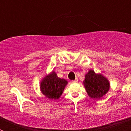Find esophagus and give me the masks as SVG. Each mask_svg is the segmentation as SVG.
Returning a JSON list of instances; mask_svg holds the SVG:
<instances>
[{"label":"esophagus","mask_w":131,"mask_h":131,"mask_svg":"<svg viewBox=\"0 0 131 131\" xmlns=\"http://www.w3.org/2000/svg\"><path fill=\"white\" fill-rule=\"evenodd\" d=\"M77 81H78V79L76 78L74 80V81H71V82H72V83H77Z\"/></svg>","instance_id":"obj_1"}]
</instances>
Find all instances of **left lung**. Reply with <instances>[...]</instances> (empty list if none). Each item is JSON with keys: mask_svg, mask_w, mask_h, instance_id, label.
I'll list each match as a JSON object with an SVG mask.
<instances>
[{"mask_svg": "<svg viewBox=\"0 0 131 131\" xmlns=\"http://www.w3.org/2000/svg\"><path fill=\"white\" fill-rule=\"evenodd\" d=\"M83 84L88 95L93 99H100L110 89V82L102 74L89 70L85 75Z\"/></svg>", "mask_w": 131, "mask_h": 131, "instance_id": "8db88e82", "label": "left lung"}]
</instances>
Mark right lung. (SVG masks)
<instances>
[{
    "label": "right lung",
    "mask_w": 131,
    "mask_h": 131,
    "mask_svg": "<svg viewBox=\"0 0 131 131\" xmlns=\"http://www.w3.org/2000/svg\"><path fill=\"white\" fill-rule=\"evenodd\" d=\"M68 81L60 79L54 71L45 76L40 81V89L45 96L50 100L58 99L62 95Z\"/></svg>",
    "instance_id": "obj_1"
}]
</instances>
